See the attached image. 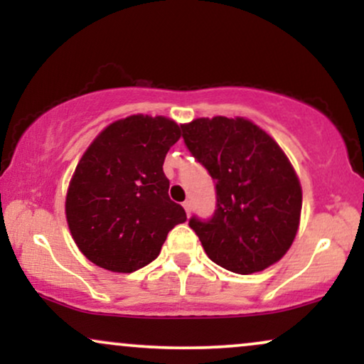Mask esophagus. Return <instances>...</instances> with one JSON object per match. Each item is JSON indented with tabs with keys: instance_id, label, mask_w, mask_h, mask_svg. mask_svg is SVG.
<instances>
[{
	"instance_id": "obj_1",
	"label": "esophagus",
	"mask_w": 364,
	"mask_h": 364,
	"mask_svg": "<svg viewBox=\"0 0 364 364\" xmlns=\"http://www.w3.org/2000/svg\"><path fill=\"white\" fill-rule=\"evenodd\" d=\"M183 208H185L186 215H190V214H191V203L188 202V200H186V202H183Z\"/></svg>"
}]
</instances>
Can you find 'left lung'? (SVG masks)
Instances as JSON below:
<instances>
[{"label":"left lung","instance_id":"left-lung-1","mask_svg":"<svg viewBox=\"0 0 364 364\" xmlns=\"http://www.w3.org/2000/svg\"><path fill=\"white\" fill-rule=\"evenodd\" d=\"M181 129L215 181L214 217L190 219L208 258L243 275L281 260L298 232L303 191L277 141L246 118H196Z\"/></svg>","mask_w":364,"mask_h":364}]
</instances>
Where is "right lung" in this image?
Returning <instances> with one entry per match:
<instances>
[{"label":"right lung","instance_id":"obj_1","mask_svg":"<svg viewBox=\"0 0 364 364\" xmlns=\"http://www.w3.org/2000/svg\"><path fill=\"white\" fill-rule=\"evenodd\" d=\"M181 136L176 121L133 114L95 136L66 191L65 214L78 250L97 267L129 274L156 260L168 232L185 223L169 198L164 159Z\"/></svg>","mask_w":364,"mask_h":364}]
</instances>
